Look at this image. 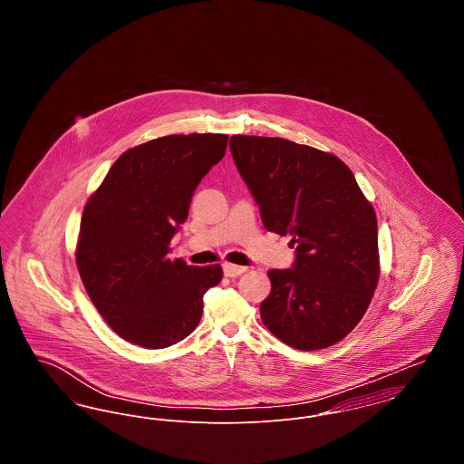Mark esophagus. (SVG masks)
<instances>
[{"mask_svg": "<svg viewBox=\"0 0 464 464\" xmlns=\"http://www.w3.org/2000/svg\"><path fill=\"white\" fill-rule=\"evenodd\" d=\"M222 269H224V275H226V276H229V278L240 276L242 273L246 271V267H245V266L229 265V263L222 265Z\"/></svg>", "mask_w": 464, "mask_h": 464, "instance_id": "34e87169", "label": "esophagus"}]
</instances>
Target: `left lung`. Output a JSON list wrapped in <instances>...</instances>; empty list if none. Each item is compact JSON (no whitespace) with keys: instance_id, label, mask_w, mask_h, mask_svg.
Masks as SVG:
<instances>
[{"instance_id":"left-lung-1","label":"left lung","mask_w":464,"mask_h":464,"mask_svg":"<svg viewBox=\"0 0 464 464\" xmlns=\"http://www.w3.org/2000/svg\"><path fill=\"white\" fill-rule=\"evenodd\" d=\"M229 150L267 231L290 235V269H269L266 327L303 352L353 331L379 280L377 219L344 161L280 137L233 135Z\"/></svg>"}]
</instances>
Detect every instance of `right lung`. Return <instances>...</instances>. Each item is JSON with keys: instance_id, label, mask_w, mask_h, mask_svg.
I'll return each mask as SVG.
<instances>
[{"instance_id": "right-lung-1", "label": "right lung", "mask_w": 464, "mask_h": 464, "mask_svg": "<svg viewBox=\"0 0 464 464\" xmlns=\"http://www.w3.org/2000/svg\"><path fill=\"white\" fill-rule=\"evenodd\" d=\"M227 135H167L120 156L82 216L76 265L93 306L125 341L161 350L197 329L219 265L170 261L199 180L226 153Z\"/></svg>"}]
</instances>
